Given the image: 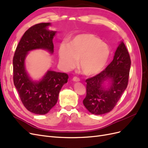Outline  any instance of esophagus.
Masks as SVG:
<instances>
[{
    "mask_svg": "<svg viewBox=\"0 0 148 148\" xmlns=\"http://www.w3.org/2000/svg\"><path fill=\"white\" fill-rule=\"evenodd\" d=\"M73 82H79L80 81V79L77 77H74L73 78Z\"/></svg>",
    "mask_w": 148,
    "mask_h": 148,
    "instance_id": "obj_1",
    "label": "esophagus"
}]
</instances>
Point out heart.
Returning <instances> with one entry per match:
<instances>
[{
  "label": "heart",
  "instance_id": "b5f03b06",
  "mask_svg": "<svg viewBox=\"0 0 148 148\" xmlns=\"http://www.w3.org/2000/svg\"><path fill=\"white\" fill-rule=\"evenodd\" d=\"M110 54L109 46L97 36L85 33L76 36L69 46L62 43L59 55L61 66L66 70L79 66L86 76H94L104 68Z\"/></svg>",
  "mask_w": 148,
  "mask_h": 148
}]
</instances>
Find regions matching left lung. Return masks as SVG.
<instances>
[{"label": "left lung", "instance_id": "left-lung-1", "mask_svg": "<svg viewBox=\"0 0 148 148\" xmlns=\"http://www.w3.org/2000/svg\"><path fill=\"white\" fill-rule=\"evenodd\" d=\"M130 66V57L122 41L106 69L86 80V96L83 102L89 112L101 115L114 108L127 87ZM106 81L110 84L107 88L103 85Z\"/></svg>", "mask_w": 148, "mask_h": 148}]
</instances>
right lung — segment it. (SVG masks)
Masks as SVG:
<instances>
[{"mask_svg":"<svg viewBox=\"0 0 148 148\" xmlns=\"http://www.w3.org/2000/svg\"><path fill=\"white\" fill-rule=\"evenodd\" d=\"M50 23L36 24L24 33L13 59V83L26 109L35 114H46L54 106L61 88L67 83L66 73L48 70L39 82L31 79L26 71L25 61L28 52L45 49L53 52L52 39L56 31L48 29Z\"/></svg>","mask_w":148,"mask_h":148,"instance_id":"right-lung-1","label":"right lung"}]
</instances>
